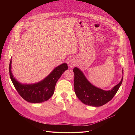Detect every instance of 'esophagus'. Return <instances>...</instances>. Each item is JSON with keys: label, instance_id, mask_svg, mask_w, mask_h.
Here are the masks:
<instances>
[{"label": "esophagus", "instance_id": "esophagus-1", "mask_svg": "<svg viewBox=\"0 0 135 135\" xmlns=\"http://www.w3.org/2000/svg\"><path fill=\"white\" fill-rule=\"evenodd\" d=\"M68 66L70 68H72V67H74L76 65V62H75V61L74 59H69L68 61Z\"/></svg>", "mask_w": 135, "mask_h": 135}]
</instances>
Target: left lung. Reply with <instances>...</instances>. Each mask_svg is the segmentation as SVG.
<instances>
[{
  "label": "left lung",
  "mask_w": 135,
  "mask_h": 135,
  "mask_svg": "<svg viewBox=\"0 0 135 135\" xmlns=\"http://www.w3.org/2000/svg\"><path fill=\"white\" fill-rule=\"evenodd\" d=\"M73 71L75 76L74 90L76 96L83 104L94 107L102 106L112 100L118 92L123 81V76L119 84L111 90L106 91L92 84L79 68L75 67ZM122 74H123V71Z\"/></svg>",
  "instance_id": "left-lung-1"
}]
</instances>
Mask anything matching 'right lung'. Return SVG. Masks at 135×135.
<instances>
[{"instance_id":"1","label":"right lung","mask_w":135,"mask_h":135,"mask_svg":"<svg viewBox=\"0 0 135 135\" xmlns=\"http://www.w3.org/2000/svg\"><path fill=\"white\" fill-rule=\"evenodd\" d=\"M68 68L66 63L62 64L55 67L43 80L33 84H22L15 79L12 71V59L9 71L11 81L19 94L28 102L40 103L49 100L52 97L57 80Z\"/></svg>"}]
</instances>
